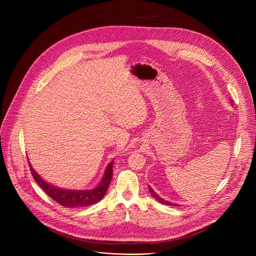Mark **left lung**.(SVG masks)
Returning <instances> with one entry per match:
<instances>
[{"instance_id":"obj_1","label":"left lung","mask_w":256,"mask_h":256,"mask_svg":"<svg viewBox=\"0 0 256 256\" xmlns=\"http://www.w3.org/2000/svg\"><path fill=\"white\" fill-rule=\"evenodd\" d=\"M149 192H150L151 196H152L155 200H157L160 204H167V206H177V204H172V202H168V200H165L161 198L158 194H156V192L152 190L151 186H149Z\"/></svg>"}]
</instances>
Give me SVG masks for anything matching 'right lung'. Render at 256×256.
<instances>
[{"instance_id":"add662e5","label":"right lung","mask_w":256,"mask_h":256,"mask_svg":"<svg viewBox=\"0 0 256 256\" xmlns=\"http://www.w3.org/2000/svg\"><path fill=\"white\" fill-rule=\"evenodd\" d=\"M112 166L114 161L109 163L105 169L104 175L101 179L100 184L93 190H64L56 188L48 182L44 181L38 173L34 171L32 166L29 163V167L32 173L34 180L38 182V184L54 200L58 202L60 204L66 208H81L88 206L94 204L103 198L106 194L107 188L110 184L112 178Z\"/></svg>"}]
</instances>
